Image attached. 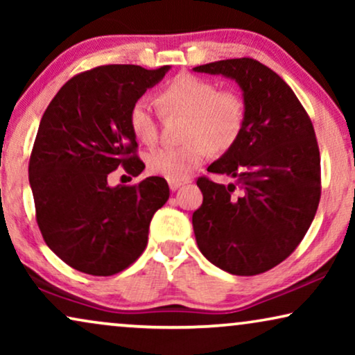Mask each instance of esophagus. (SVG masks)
Here are the masks:
<instances>
[{"label":"esophagus","mask_w":355,"mask_h":355,"mask_svg":"<svg viewBox=\"0 0 355 355\" xmlns=\"http://www.w3.org/2000/svg\"><path fill=\"white\" fill-rule=\"evenodd\" d=\"M168 184H169V189H171V191H178L179 187L186 184V181H168Z\"/></svg>","instance_id":"34e87169"}]
</instances>
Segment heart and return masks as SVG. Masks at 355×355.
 Wrapping results in <instances>:
<instances>
[{"mask_svg":"<svg viewBox=\"0 0 355 355\" xmlns=\"http://www.w3.org/2000/svg\"><path fill=\"white\" fill-rule=\"evenodd\" d=\"M163 113L184 114L182 137L176 147H159L147 155L150 171L168 181H186L210 157L211 150L225 153L241 139L245 129V98L236 89H218L207 77L179 74L157 94ZM129 128L135 139L152 145L158 139L157 113L147 100H135L129 108Z\"/></svg>","mask_w":355,"mask_h":355,"instance_id":"obj_1","label":"heart"}]
</instances>
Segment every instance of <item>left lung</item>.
<instances>
[{"mask_svg":"<svg viewBox=\"0 0 355 355\" xmlns=\"http://www.w3.org/2000/svg\"><path fill=\"white\" fill-rule=\"evenodd\" d=\"M236 79L247 105L245 129L213 174L197 179L203 202L193 211L197 245L218 268L237 276L265 273L297 249L322 196L320 150L313 124L291 87L252 58L193 67Z\"/></svg>","mask_w":355,"mask_h":355,"instance_id":"1","label":"left lung"}]
</instances>
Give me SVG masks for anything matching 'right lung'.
Here are the masks:
<instances>
[{
    "label": "right lung",
    "instance_id": "obj_1",
    "mask_svg": "<svg viewBox=\"0 0 355 355\" xmlns=\"http://www.w3.org/2000/svg\"><path fill=\"white\" fill-rule=\"evenodd\" d=\"M169 66L106 64L76 74L42 116L28 162L35 220L46 245L77 271L111 276L134 263L148 242L150 221L169 197L152 176L108 186L123 168L145 164L129 128L130 105L163 79Z\"/></svg>",
    "mask_w": 355,
    "mask_h": 355
}]
</instances>
